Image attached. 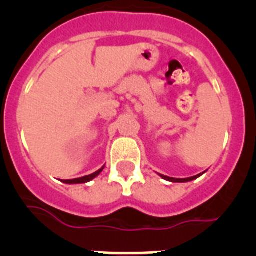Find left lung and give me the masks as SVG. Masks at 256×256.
<instances>
[{"instance_id":"left-lung-1","label":"left lung","mask_w":256,"mask_h":256,"mask_svg":"<svg viewBox=\"0 0 256 256\" xmlns=\"http://www.w3.org/2000/svg\"><path fill=\"white\" fill-rule=\"evenodd\" d=\"M205 173V172H204ZM204 173L201 174H198V176H194V177H188V178H172V177H168V176H162V174L158 173L160 176V177L162 178V180H169V182H173V183H184V182H191V180H196V178H198L200 176H202Z\"/></svg>"}]
</instances>
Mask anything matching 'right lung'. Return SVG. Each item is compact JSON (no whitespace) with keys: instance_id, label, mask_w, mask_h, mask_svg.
<instances>
[{"instance_id":"right-lung-1","label":"right lung","mask_w":256,"mask_h":256,"mask_svg":"<svg viewBox=\"0 0 256 256\" xmlns=\"http://www.w3.org/2000/svg\"><path fill=\"white\" fill-rule=\"evenodd\" d=\"M104 168H105V165H104V166H101V169H98V170L94 172V173L90 174V176H84V177H80V178H74V180H61V182L66 183V184H79V183H87V182H90V180H94V178H96L97 176H98V174L104 170Z\"/></svg>"}]
</instances>
